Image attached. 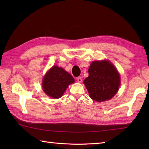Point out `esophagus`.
Wrapping results in <instances>:
<instances>
[{
  "label": "esophagus",
  "mask_w": 149,
  "mask_h": 149,
  "mask_svg": "<svg viewBox=\"0 0 149 149\" xmlns=\"http://www.w3.org/2000/svg\"><path fill=\"white\" fill-rule=\"evenodd\" d=\"M77 80L78 83H81V82H82V79H81V77H78L77 78Z\"/></svg>",
  "instance_id": "esophagus-1"
}]
</instances>
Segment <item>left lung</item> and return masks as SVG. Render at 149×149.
<instances>
[{"label":"left lung","instance_id":"obj_1","mask_svg":"<svg viewBox=\"0 0 149 149\" xmlns=\"http://www.w3.org/2000/svg\"><path fill=\"white\" fill-rule=\"evenodd\" d=\"M88 73L89 75L84 80V84L91 99L103 102L112 99L118 92L120 74L108 60L93 61Z\"/></svg>","mask_w":149,"mask_h":149}]
</instances>
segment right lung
Listing matches in <instances>:
<instances>
[{"label": "right lung", "instance_id": "right-lung-1", "mask_svg": "<svg viewBox=\"0 0 149 149\" xmlns=\"http://www.w3.org/2000/svg\"><path fill=\"white\" fill-rule=\"evenodd\" d=\"M74 77L61 67L53 66L44 75L42 88L47 95L53 99H59L70 84L74 83Z\"/></svg>", "mask_w": 149, "mask_h": 149}]
</instances>
